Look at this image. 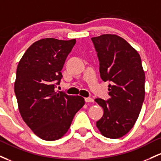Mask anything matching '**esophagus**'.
<instances>
[{"instance_id":"esophagus-1","label":"esophagus","mask_w":161,"mask_h":161,"mask_svg":"<svg viewBox=\"0 0 161 161\" xmlns=\"http://www.w3.org/2000/svg\"><path fill=\"white\" fill-rule=\"evenodd\" d=\"M85 102L86 103H93L94 102V100L91 97H86L85 98Z\"/></svg>"}]
</instances>
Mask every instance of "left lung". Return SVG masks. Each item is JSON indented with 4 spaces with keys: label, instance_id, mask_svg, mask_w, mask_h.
Instances as JSON below:
<instances>
[{
    "label": "left lung",
    "instance_id": "8db88e82",
    "mask_svg": "<svg viewBox=\"0 0 161 161\" xmlns=\"http://www.w3.org/2000/svg\"><path fill=\"white\" fill-rule=\"evenodd\" d=\"M91 40L100 61L101 78L109 82L110 98L95 99L103 109L97 127L106 138H119L132 129L144 100L142 59L131 45L116 35L105 34Z\"/></svg>",
    "mask_w": 161,
    "mask_h": 161
}]
</instances>
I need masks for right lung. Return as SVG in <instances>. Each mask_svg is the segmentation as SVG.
<instances>
[{
	"label": "right lung",
	"mask_w": 161,
	"mask_h": 161,
	"mask_svg": "<svg viewBox=\"0 0 161 161\" xmlns=\"http://www.w3.org/2000/svg\"><path fill=\"white\" fill-rule=\"evenodd\" d=\"M75 43V39H40L26 50L18 64L14 92L19 113L30 129L43 140L61 138L85 103L80 96L55 90Z\"/></svg>",
	"instance_id": "add662e5"
}]
</instances>
